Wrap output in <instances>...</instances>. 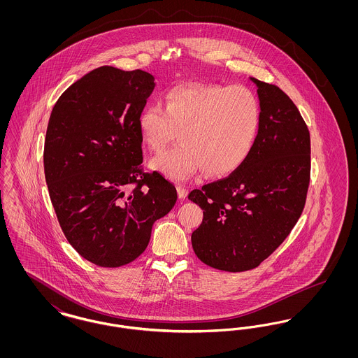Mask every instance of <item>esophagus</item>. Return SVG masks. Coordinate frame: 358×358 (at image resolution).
<instances>
[{
	"label": "esophagus",
	"mask_w": 358,
	"mask_h": 358,
	"mask_svg": "<svg viewBox=\"0 0 358 358\" xmlns=\"http://www.w3.org/2000/svg\"><path fill=\"white\" fill-rule=\"evenodd\" d=\"M177 192H178V197H180V199H185L187 196V187H184V185H181V184L177 185Z\"/></svg>",
	"instance_id": "esophagus-1"
}]
</instances>
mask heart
Instances as JSON below:
<instances>
[{
    "instance_id": "b5f03b06",
    "label": "heart",
    "mask_w": 358,
    "mask_h": 358,
    "mask_svg": "<svg viewBox=\"0 0 358 358\" xmlns=\"http://www.w3.org/2000/svg\"><path fill=\"white\" fill-rule=\"evenodd\" d=\"M260 122V103L248 87L196 83L171 87L165 107L148 104L138 127L152 152L181 138V143L158 154L152 166L184 180L201 169L212 177L238 171L255 146Z\"/></svg>"
}]
</instances>
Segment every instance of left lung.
Masks as SVG:
<instances>
[{
	"instance_id": "left-lung-1",
	"label": "left lung",
	"mask_w": 358,
	"mask_h": 358,
	"mask_svg": "<svg viewBox=\"0 0 358 358\" xmlns=\"http://www.w3.org/2000/svg\"><path fill=\"white\" fill-rule=\"evenodd\" d=\"M251 80L262 110L252 152L238 171L187 196L204 210L192 234L194 254L228 273L255 268L285 241L310 184V133L299 110L279 87Z\"/></svg>"
}]
</instances>
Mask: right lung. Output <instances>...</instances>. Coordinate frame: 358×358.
Returning a JSON list of instances; mask_svg holds the SVG:
<instances>
[{
  "label": "right lung",
  "mask_w": 358,
  "mask_h": 358,
  "mask_svg": "<svg viewBox=\"0 0 358 358\" xmlns=\"http://www.w3.org/2000/svg\"><path fill=\"white\" fill-rule=\"evenodd\" d=\"M154 85L142 69L103 66L69 85L50 117L44 173L53 209L69 244L101 267L136 260L177 201L171 181L141 165L138 118Z\"/></svg>",
  "instance_id": "1"
}]
</instances>
